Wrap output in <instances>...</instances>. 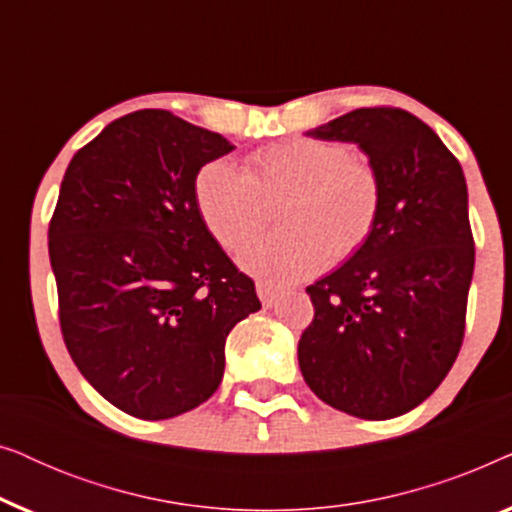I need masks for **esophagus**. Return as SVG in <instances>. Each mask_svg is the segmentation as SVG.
Returning a JSON list of instances; mask_svg holds the SVG:
<instances>
[{
	"label": "esophagus",
	"mask_w": 512,
	"mask_h": 512,
	"mask_svg": "<svg viewBox=\"0 0 512 512\" xmlns=\"http://www.w3.org/2000/svg\"><path fill=\"white\" fill-rule=\"evenodd\" d=\"M256 293H258V298H261L263 307H272L277 303V298H279V293H282V289H279V286H275V284H270V282H256Z\"/></svg>",
	"instance_id": "1"
}]
</instances>
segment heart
Returning <instances> with one entry per match:
<instances>
[{"label":"heart","mask_w":512,"mask_h":512,"mask_svg":"<svg viewBox=\"0 0 512 512\" xmlns=\"http://www.w3.org/2000/svg\"><path fill=\"white\" fill-rule=\"evenodd\" d=\"M275 233L247 244L240 265L275 282H296L361 254L380 226L384 188L368 158L338 139L291 137L249 153L244 170L209 160L193 181L202 226L226 251L240 249L270 219Z\"/></svg>","instance_id":"b5f03b06"}]
</instances>
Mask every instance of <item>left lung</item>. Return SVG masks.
<instances>
[{"label":"left lung","mask_w":512,"mask_h":512,"mask_svg":"<svg viewBox=\"0 0 512 512\" xmlns=\"http://www.w3.org/2000/svg\"><path fill=\"white\" fill-rule=\"evenodd\" d=\"M310 137L354 142L380 172V226L361 254L307 286L298 342L307 387L335 410L391 419L426 401L464 342L475 247L464 170L424 121L363 107Z\"/></svg>","instance_id":"8db88e82"}]
</instances>
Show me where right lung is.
<instances>
[{
    "mask_svg": "<svg viewBox=\"0 0 512 512\" xmlns=\"http://www.w3.org/2000/svg\"><path fill=\"white\" fill-rule=\"evenodd\" d=\"M228 151L219 132L142 109L76 151L62 177L48 223L62 340L81 375L132 417L205 403L228 333L261 310L193 200L195 174Z\"/></svg>",
    "mask_w": 512,
    "mask_h": 512,
    "instance_id": "1",
    "label": "right lung"
}]
</instances>
